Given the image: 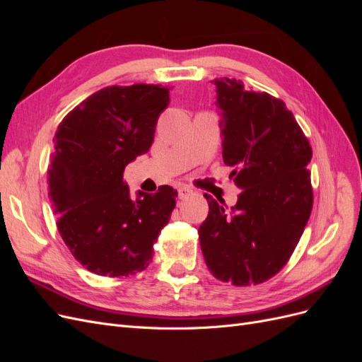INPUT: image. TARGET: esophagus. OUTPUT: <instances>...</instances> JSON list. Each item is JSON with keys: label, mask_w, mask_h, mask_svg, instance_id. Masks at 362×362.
Listing matches in <instances>:
<instances>
[{"label": "esophagus", "mask_w": 362, "mask_h": 362, "mask_svg": "<svg viewBox=\"0 0 362 362\" xmlns=\"http://www.w3.org/2000/svg\"><path fill=\"white\" fill-rule=\"evenodd\" d=\"M192 193H193V190L189 189V187H185V185H181V187H178V198L180 199H185Z\"/></svg>", "instance_id": "1"}]
</instances>
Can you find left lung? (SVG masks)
Instances as JSON below:
<instances>
[{
  "label": "left lung",
  "instance_id": "obj_1",
  "mask_svg": "<svg viewBox=\"0 0 362 362\" xmlns=\"http://www.w3.org/2000/svg\"><path fill=\"white\" fill-rule=\"evenodd\" d=\"M222 156L242 193L231 210L204 194L205 264L237 287L266 282L287 264L313 210V149L286 103L235 78H216Z\"/></svg>",
  "mask_w": 362,
  "mask_h": 362
}]
</instances>
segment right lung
I'll list each match as a JSON object with an SVG mask.
<instances>
[{"label": "right lung", "instance_id": "add662e5", "mask_svg": "<svg viewBox=\"0 0 362 362\" xmlns=\"http://www.w3.org/2000/svg\"><path fill=\"white\" fill-rule=\"evenodd\" d=\"M170 87L108 86L60 122L48 185L57 229L74 258L95 275L120 278L145 270L177 205L170 185L131 199L127 164L152 145Z\"/></svg>", "mask_w": 362, "mask_h": 362}]
</instances>
